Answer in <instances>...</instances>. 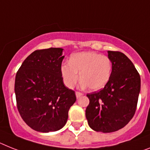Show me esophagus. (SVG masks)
<instances>
[{
    "label": "esophagus",
    "instance_id": "esophagus-1",
    "mask_svg": "<svg viewBox=\"0 0 150 150\" xmlns=\"http://www.w3.org/2000/svg\"><path fill=\"white\" fill-rule=\"evenodd\" d=\"M75 95H76V98H80L81 96H82L83 94H82V93L79 92V91H76V92H75Z\"/></svg>",
    "mask_w": 150,
    "mask_h": 150
}]
</instances>
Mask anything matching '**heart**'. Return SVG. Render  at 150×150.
Returning <instances> with one entry per match:
<instances>
[{"mask_svg":"<svg viewBox=\"0 0 150 150\" xmlns=\"http://www.w3.org/2000/svg\"><path fill=\"white\" fill-rule=\"evenodd\" d=\"M112 62L107 56L95 52H80L72 54L69 63L61 66V75L65 85L72 88L80 75L81 86L91 91L103 88L110 81Z\"/></svg>","mask_w":150,"mask_h":150,"instance_id":"b5f03b06","label":"heart"}]
</instances>
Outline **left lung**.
I'll return each instance as SVG.
<instances>
[{"mask_svg": "<svg viewBox=\"0 0 150 150\" xmlns=\"http://www.w3.org/2000/svg\"><path fill=\"white\" fill-rule=\"evenodd\" d=\"M112 62L110 81L98 92L87 94L88 124L94 131L111 133L124 127L133 118L140 91V76L120 52L108 51Z\"/></svg>", "mask_w": 150, "mask_h": 150, "instance_id": "obj_1", "label": "left lung"}]
</instances>
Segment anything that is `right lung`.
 Wrapping results in <instances>:
<instances>
[{"instance_id": "add662e5", "label": "right lung", "mask_w": 150, "mask_h": 150, "mask_svg": "<svg viewBox=\"0 0 150 150\" xmlns=\"http://www.w3.org/2000/svg\"><path fill=\"white\" fill-rule=\"evenodd\" d=\"M63 49L36 50L23 61L15 78L17 109L29 127L42 133L65 125L75 91L65 87L61 75Z\"/></svg>"}]
</instances>
